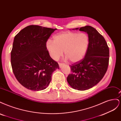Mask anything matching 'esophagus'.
<instances>
[{"label":"esophagus","instance_id":"34e87169","mask_svg":"<svg viewBox=\"0 0 121 121\" xmlns=\"http://www.w3.org/2000/svg\"><path fill=\"white\" fill-rule=\"evenodd\" d=\"M65 64H62V63H58V65H59V67L61 68L63 65H64Z\"/></svg>","mask_w":121,"mask_h":121}]
</instances>
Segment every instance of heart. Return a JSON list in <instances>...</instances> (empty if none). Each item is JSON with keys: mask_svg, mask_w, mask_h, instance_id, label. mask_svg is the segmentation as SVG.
<instances>
[{"mask_svg": "<svg viewBox=\"0 0 121 121\" xmlns=\"http://www.w3.org/2000/svg\"><path fill=\"white\" fill-rule=\"evenodd\" d=\"M89 42V38L86 33L68 32L56 36L53 41L48 40L46 47L53 60H57L64 50L65 60L77 63L85 57Z\"/></svg>", "mask_w": 121, "mask_h": 121, "instance_id": "obj_1", "label": "heart"}]
</instances>
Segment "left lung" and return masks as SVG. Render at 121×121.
Listing matches in <instances>:
<instances>
[{"label": "left lung", "instance_id": "1", "mask_svg": "<svg viewBox=\"0 0 121 121\" xmlns=\"http://www.w3.org/2000/svg\"><path fill=\"white\" fill-rule=\"evenodd\" d=\"M84 31L88 35L89 45L85 56L72 64V74L67 81L73 88L86 90L100 82L107 72L109 62V48L104 37L93 27L86 26L72 30Z\"/></svg>", "mask_w": 121, "mask_h": 121}]
</instances>
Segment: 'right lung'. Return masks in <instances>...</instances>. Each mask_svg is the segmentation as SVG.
Wrapping results in <instances>:
<instances>
[{
  "mask_svg": "<svg viewBox=\"0 0 121 121\" xmlns=\"http://www.w3.org/2000/svg\"><path fill=\"white\" fill-rule=\"evenodd\" d=\"M56 29L30 25L14 38L10 58L13 73L28 89H45L52 80V73L60 69L46 47L47 40Z\"/></svg>",
  "mask_w": 121,
  "mask_h": 121,
  "instance_id": "add662e5",
  "label": "right lung"
}]
</instances>
